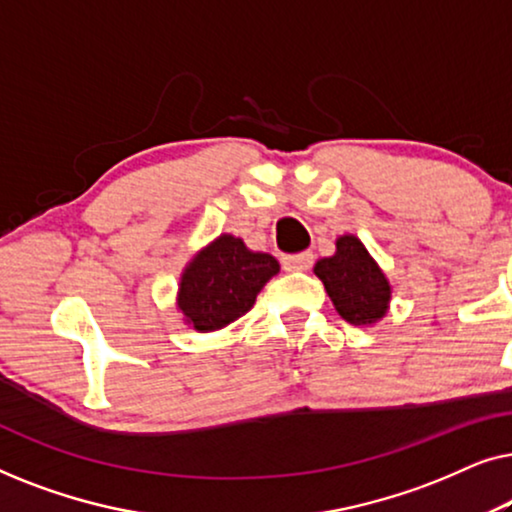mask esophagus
<instances>
[{"instance_id": "34e87169", "label": "esophagus", "mask_w": 512, "mask_h": 512, "mask_svg": "<svg viewBox=\"0 0 512 512\" xmlns=\"http://www.w3.org/2000/svg\"><path fill=\"white\" fill-rule=\"evenodd\" d=\"M312 263H314V254H312V251H300V254H289V256L282 258L284 270H289V272L310 270Z\"/></svg>"}]
</instances>
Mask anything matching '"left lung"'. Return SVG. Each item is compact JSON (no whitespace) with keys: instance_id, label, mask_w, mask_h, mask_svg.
I'll return each instance as SVG.
<instances>
[{"instance_id":"left-lung-1","label":"left lung","mask_w":512,"mask_h":512,"mask_svg":"<svg viewBox=\"0 0 512 512\" xmlns=\"http://www.w3.org/2000/svg\"><path fill=\"white\" fill-rule=\"evenodd\" d=\"M335 312L354 326H373L389 312L391 284L359 237L347 233L335 240V254L314 263Z\"/></svg>"}]
</instances>
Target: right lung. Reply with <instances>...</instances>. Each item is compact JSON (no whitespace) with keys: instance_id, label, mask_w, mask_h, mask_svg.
Here are the masks:
<instances>
[{"instance_id":"add662e5","label":"right lung","mask_w":512,"mask_h":512,"mask_svg":"<svg viewBox=\"0 0 512 512\" xmlns=\"http://www.w3.org/2000/svg\"><path fill=\"white\" fill-rule=\"evenodd\" d=\"M277 272L275 256L251 251L242 237L221 233L195 251L181 270L174 305L193 331H221L254 307L256 296Z\"/></svg>"}]
</instances>
